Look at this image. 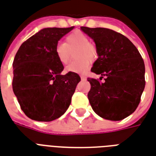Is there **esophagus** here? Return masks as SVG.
<instances>
[{
  "label": "esophagus",
  "mask_w": 156,
  "mask_h": 156,
  "mask_svg": "<svg viewBox=\"0 0 156 156\" xmlns=\"http://www.w3.org/2000/svg\"><path fill=\"white\" fill-rule=\"evenodd\" d=\"M80 78H81L82 80H85V79H86V77H85V76H83V75L80 76Z\"/></svg>",
  "instance_id": "1"
}]
</instances>
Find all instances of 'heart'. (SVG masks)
I'll return each instance as SVG.
<instances>
[{
    "label": "heart",
    "instance_id": "1",
    "mask_svg": "<svg viewBox=\"0 0 156 156\" xmlns=\"http://www.w3.org/2000/svg\"><path fill=\"white\" fill-rule=\"evenodd\" d=\"M75 51L74 59L65 68L68 73H85L89 67V62H94L98 57V49L89 41L88 37L81 31H75L66 37L64 43H58L55 48V54L59 62L66 65L70 62L72 53Z\"/></svg>",
    "mask_w": 156,
    "mask_h": 156
}]
</instances>
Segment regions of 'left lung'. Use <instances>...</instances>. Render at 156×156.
Masks as SVG:
<instances>
[{
    "instance_id": "obj_1",
    "label": "left lung",
    "mask_w": 156,
    "mask_h": 156,
    "mask_svg": "<svg viewBox=\"0 0 156 156\" xmlns=\"http://www.w3.org/2000/svg\"><path fill=\"white\" fill-rule=\"evenodd\" d=\"M94 39L98 58L91 71L105 77L88 78L91 88L88 98L94 111L108 120L124 119L135 111L144 91V60L125 36L111 29L81 27Z\"/></svg>"
}]
</instances>
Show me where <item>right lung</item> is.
I'll return each instance as SVG.
<instances>
[{
	"label": "right lung",
	"mask_w": 156,
	"mask_h": 156,
	"mask_svg": "<svg viewBox=\"0 0 156 156\" xmlns=\"http://www.w3.org/2000/svg\"><path fill=\"white\" fill-rule=\"evenodd\" d=\"M73 29H42L24 41L16 54L12 88L22 110L33 120H54L71 104L81 78L74 73L61 74L64 68L56 57L55 48Z\"/></svg>",
	"instance_id": "1"
}]
</instances>
